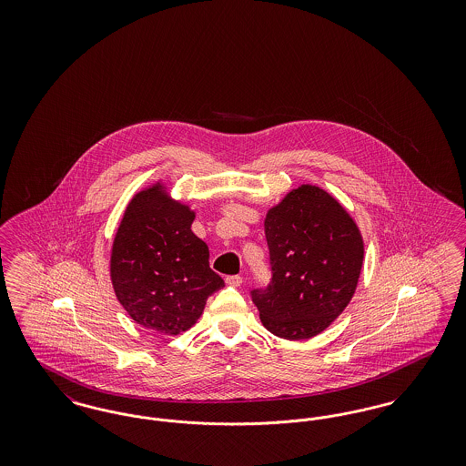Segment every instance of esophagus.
I'll list each match as a JSON object with an SVG mask.
<instances>
[{
	"instance_id": "obj_1",
	"label": "esophagus",
	"mask_w": 466,
	"mask_h": 466,
	"mask_svg": "<svg viewBox=\"0 0 466 466\" xmlns=\"http://www.w3.org/2000/svg\"><path fill=\"white\" fill-rule=\"evenodd\" d=\"M225 283L228 287H241L243 285V278L241 276H227L225 278Z\"/></svg>"
}]
</instances>
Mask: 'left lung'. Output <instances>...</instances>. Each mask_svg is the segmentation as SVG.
Listing matches in <instances>:
<instances>
[{"label": "left lung", "instance_id": "obj_1", "mask_svg": "<svg viewBox=\"0 0 466 466\" xmlns=\"http://www.w3.org/2000/svg\"><path fill=\"white\" fill-rule=\"evenodd\" d=\"M272 283L253 291L267 330L308 340L327 330L355 295L363 236L350 211L318 185L302 183L267 209Z\"/></svg>", "mask_w": 466, "mask_h": 466}]
</instances>
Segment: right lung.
I'll return each mask as SVG.
<instances>
[{
    "label": "right lung",
    "mask_w": 466,
    "mask_h": 466,
    "mask_svg": "<svg viewBox=\"0 0 466 466\" xmlns=\"http://www.w3.org/2000/svg\"><path fill=\"white\" fill-rule=\"evenodd\" d=\"M196 211L158 179L126 206L110 253L116 300L137 325L162 335L198 323L223 279L209 268L208 244L192 232Z\"/></svg>",
    "instance_id": "right-lung-1"
}]
</instances>
